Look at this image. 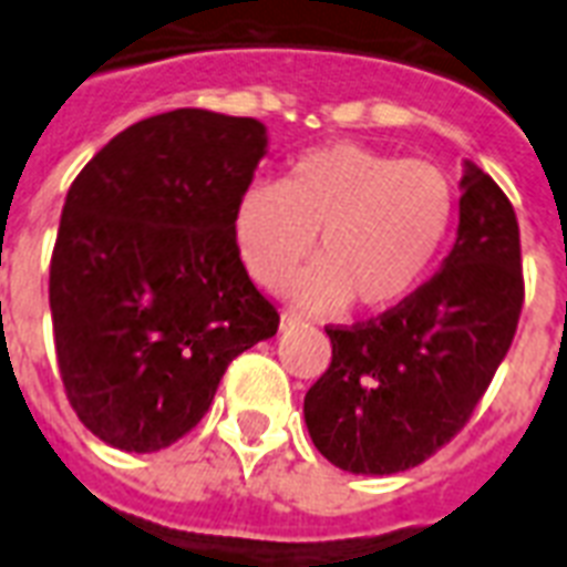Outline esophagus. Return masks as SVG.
Listing matches in <instances>:
<instances>
[{"label":"esophagus","mask_w":567,"mask_h":567,"mask_svg":"<svg viewBox=\"0 0 567 567\" xmlns=\"http://www.w3.org/2000/svg\"><path fill=\"white\" fill-rule=\"evenodd\" d=\"M291 327H300V318H297V315H291V311H285L282 329H291Z\"/></svg>","instance_id":"34e87169"}]
</instances>
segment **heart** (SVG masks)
<instances>
[{
    "label": "heart",
    "instance_id": "obj_1",
    "mask_svg": "<svg viewBox=\"0 0 567 567\" xmlns=\"http://www.w3.org/2000/svg\"><path fill=\"white\" fill-rule=\"evenodd\" d=\"M453 217L456 190L441 167L338 141L297 155L279 182L247 185L231 229L267 288L297 270L318 235L320 258L293 279L291 300L315 311L350 300L385 311L426 279Z\"/></svg>",
    "mask_w": 567,
    "mask_h": 567
}]
</instances>
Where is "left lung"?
I'll list each match as a JSON object with an SVG mask.
<instances>
[{"label":"left lung","mask_w":567,"mask_h":567,"mask_svg":"<svg viewBox=\"0 0 567 567\" xmlns=\"http://www.w3.org/2000/svg\"><path fill=\"white\" fill-rule=\"evenodd\" d=\"M524 306L520 231L497 182L465 162L456 244L441 270L385 315L329 327L332 364L302 414L315 447L350 474H400L474 414Z\"/></svg>","instance_id":"1"}]
</instances>
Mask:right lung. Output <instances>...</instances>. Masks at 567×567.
<instances>
[{"label": "right lung", "instance_id": "right-lung-1", "mask_svg": "<svg viewBox=\"0 0 567 567\" xmlns=\"http://www.w3.org/2000/svg\"><path fill=\"white\" fill-rule=\"evenodd\" d=\"M265 153V123L176 109L111 137L66 190L49 265L58 371L111 447H171L231 359L276 336L231 229Z\"/></svg>", "mask_w": 567, "mask_h": 567}]
</instances>
